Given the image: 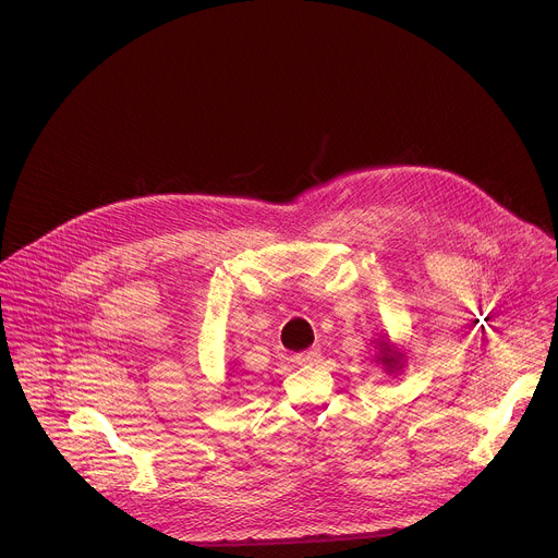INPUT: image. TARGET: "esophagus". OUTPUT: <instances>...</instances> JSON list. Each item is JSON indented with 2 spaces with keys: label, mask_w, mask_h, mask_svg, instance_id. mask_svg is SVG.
<instances>
[{
  "label": "esophagus",
  "mask_w": 558,
  "mask_h": 558,
  "mask_svg": "<svg viewBox=\"0 0 558 558\" xmlns=\"http://www.w3.org/2000/svg\"><path fill=\"white\" fill-rule=\"evenodd\" d=\"M317 360H320V351H317V349H311V351H304V353H298L295 355V362L298 364H315Z\"/></svg>",
  "instance_id": "1"
}]
</instances>
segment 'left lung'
Instances as JSON below:
<instances>
[{"instance_id": "1", "label": "left lung", "mask_w": 558, "mask_h": 558, "mask_svg": "<svg viewBox=\"0 0 558 558\" xmlns=\"http://www.w3.org/2000/svg\"><path fill=\"white\" fill-rule=\"evenodd\" d=\"M379 360H381V364H386V368H388V371H397V368L402 366V364H400V362H402V353H395L388 344L384 347V351H381V357H379Z\"/></svg>"}]
</instances>
